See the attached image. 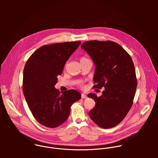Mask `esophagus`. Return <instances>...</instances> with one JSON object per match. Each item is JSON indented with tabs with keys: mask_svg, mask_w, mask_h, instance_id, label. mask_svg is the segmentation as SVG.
Masks as SVG:
<instances>
[{
	"mask_svg": "<svg viewBox=\"0 0 158 158\" xmlns=\"http://www.w3.org/2000/svg\"><path fill=\"white\" fill-rule=\"evenodd\" d=\"M87 98L86 95H85V94H81V98L85 99V98Z\"/></svg>",
	"mask_w": 158,
	"mask_h": 158,
	"instance_id": "34e87169",
	"label": "esophagus"
}]
</instances>
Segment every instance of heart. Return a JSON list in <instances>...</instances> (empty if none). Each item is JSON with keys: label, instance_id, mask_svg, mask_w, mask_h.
<instances>
[{"label": "heart", "instance_id": "b5f03b06", "mask_svg": "<svg viewBox=\"0 0 158 158\" xmlns=\"http://www.w3.org/2000/svg\"><path fill=\"white\" fill-rule=\"evenodd\" d=\"M89 60V59H88L87 58H86V57H81V58H80V61H85V60ZM78 86L80 87V88H83L84 87H85V85H84V83H83V81H79L78 83Z\"/></svg>", "mask_w": 158, "mask_h": 158}]
</instances>
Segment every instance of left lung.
Instances as JSON below:
<instances>
[{"instance_id":"8db88e82","label":"left lung","mask_w":158,"mask_h":158,"mask_svg":"<svg viewBox=\"0 0 158 158\" xmlns=\"http://www.w3.org/2000/svg\"><path fill=\"white\" fill-rule=\"evenodd\" d=\"M81 47L95 65L93 88H105L100 97L88 95L95 102L89 117L102 128L114 127L124 119L133 103L137 83L132 58L121 45L111 41L91 40Z\"/></svg>"}]
</instances>
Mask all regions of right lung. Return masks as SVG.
Masks as SVG:
<instances>
[{"label": "right lung", "mask_w": 158, "mask_h": 158, "mask_svg": "<svg viewBox=\"0 0 158 158\" xmlns=\"http://www.w3.org/2000/svg\"><path fill=\"white\" fill-rule=\"evenodd\" d=\"M81 41L64 42L41 46L28 59L23 69V89L28 108L35 119L48 128L63 124L70 107L81 98L74 89L60 93L55 88L69 58Z\"/></svg>", "instance_id": "add662e5"}]
</instances>
